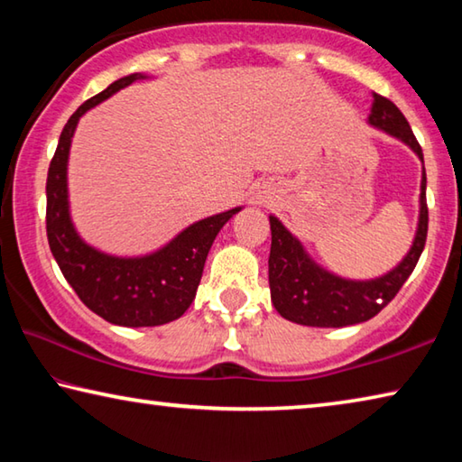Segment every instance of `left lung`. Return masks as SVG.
Wrapping results in <instances>:
<instances>
[{
	"label": "left lung",
	"mask_w": 462,
	"mask_h": 462,
	"mask_svg": "<svg viewBox=\"0 0 462 462\" xmlns=\"http://www.w3.org/2000/svg\"><path fill=\"white\" fill-rule=\"evenodd\" d=\"M369 124L408 144L424 162L421 146L410 128L405 116L393 101L373 93ZM271 222L269 285L271 301L289 322L316 328H342L361 324L377 316L400 291L416 269L428 236L426 171H421L420 220L416 238L405 259L387 275L371 281H350L326 271L310 259L306 248L281 224L275 216Z\"/></svg>",
	"instance_id": "8db88e82"
}]
</instances>
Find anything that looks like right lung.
I'll use <instances>...</instances> for the list:
<instances>
[{"label": "right lung", "mask_w": 462, "mask_h": 462, "mask_svg": "<svg viewBox=\"0 0 462 462\" xmlns=\"http://www.w3.org/2000/svg\"><path fill=\"white\" fill-rule=\"evenodd\" d=\"M144 79L132 73L85 101L60 132L49 177H46V236L54 261L93 314L109 324L143 328L181 318L195 300L203 264L217 232L240 208L209 216L185 228L156 253L144 256H112L89 246L71 222L67 191V162L77 122L93 106Z\"/></svg>", "instance_id": "add662e5"}]
</instances>
